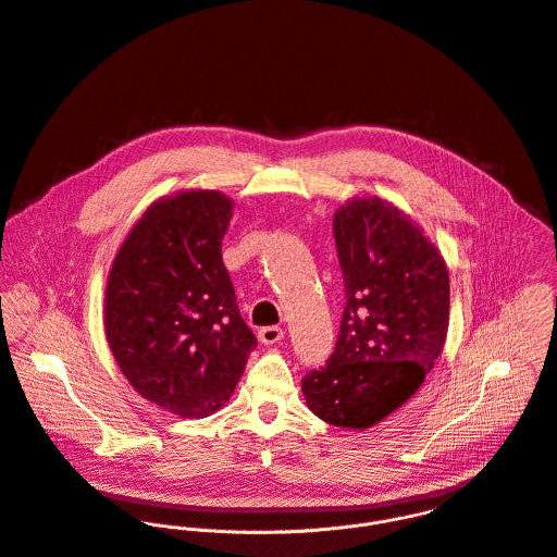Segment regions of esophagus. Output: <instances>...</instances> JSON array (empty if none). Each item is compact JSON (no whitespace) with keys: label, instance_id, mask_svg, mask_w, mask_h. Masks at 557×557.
Returning <instances> with one entry per match:
<instances>
[{"label":"esophagus","instance_id":"34e87169","mask_svg":"<svg viewBox=\"0 0 557 557\" xmlns=\"http://www.w3.org/2000/svg\"><path fill=\"white\" fill-rule=\"evenodd\" d=\"M284 337V330L282 327H262L260 332H258V339L262 342V344H275V342H280Z\"/></svg>","mask_w":557,"mask_h":557}]
</instances>
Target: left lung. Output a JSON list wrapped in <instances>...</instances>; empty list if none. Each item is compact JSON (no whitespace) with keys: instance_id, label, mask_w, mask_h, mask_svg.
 I'll return each mask as SVG.
<instances>
[{"instance_id":"obj_1","label":"left lung","mask_w":557,"mask_h":557,"mask_svg":"<svg viewBox=\"0 0 557 557\" xmlns=\"http://www.w3.org/2000/svg\"><path fill=\"white\" fill-rule=\"evenodd\" d=\"M334 238L346 306L332 357L301 389L314 416L363 431L403 407L442 355L449 277L420 225L376 196L337 209Z\"/></svg>"}]
</instances>
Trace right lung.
I'll list each match as a JSON object with an SVG mask.
<instances>
[{
	"instance_id": "1",
	"label": "right lung",
	"mask_w": 557,
	"mask_h": 557,
	"mask_svg": "<svg viewBox=\"0 0 557 557\" xmlns=\"http://www.w3.org/2000/svg\"><path fill=\"white\" fill-rule=\"evenodd\" d=\"M232 200L196 189L157 200L115 253L106 335L135 392L181 418H207L232 396L258 339L223 267Z\"/></svg>"
}]
</instances>
